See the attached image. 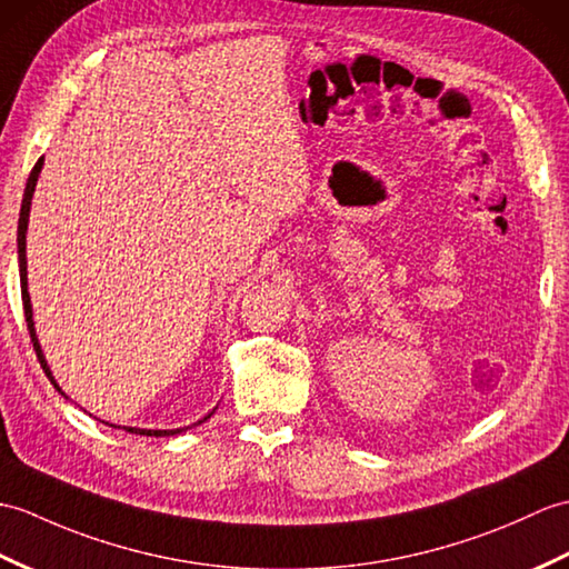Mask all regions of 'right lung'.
Returning <instances> with one entry per match:
<instances>
[{"mask_svg": "<svg viewBox=\"0 0 569 569\" xmlns=\"http://www.w3.org/2000/svg\"><path fill=\"white\" fill-rule=\"evenodd\" d=\"M41 169H43V157H41V160H38V162H36V167L31 169L29 181H26L23 201H21V213H19V230H17V249H19V279H21V300H23L26 325H29V332H31V341H33L36 356H38V361H41L43 371H46V376L50 378L52 386H56V390H58L60 395H64V392H62V388L58 386V380L52 378V373H50V366H48L46 356H43V349H41V345H38L36 327H33V308H31V296H29V271H26V230H29V213H31V201H33V191H36V183H38V174H41ZM64 398H68V395H64ZM213 412H216V409H213ZM213 412H208L203 419H198L196 425H203L206 419L213 417ZM103 425H109V421H103ZM196 425H193V427H196ZM109 427H116V425H109ZM118 429H121V427H118ZM123 429H126V431H130V433H140V436H177V433L187 431V429H191V427H181V429H138V427H123Z\"/></svg>", "mask_w": 569, "mask_h": 569, "instance_id": "right-lung-1", "label": "right lung"}]
</instances>
